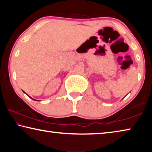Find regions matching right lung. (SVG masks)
Listing matches in <instances>:
<instances>
[{
    "label": "right lung",
    "mask_w": 152,
    "mask_h": 152,
    "mask_svg": "<svg viewBox=\"0 0 152 152\" xmlns=\"http://www.w3.org/2000/svg\"><path fill=\"white\" fill-rule=\"evenodd\" d=\"M23 92H24V93H25V92H24L23 91ZM28 96H29V95H28ZM29 98H31V99H33V100H34V101H36V100H35V99H32V98H31V97H30V96H29Z\"/></svg>",
    "instance_id": "add662e5"
}]
</instances>
